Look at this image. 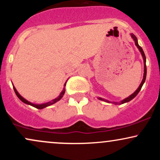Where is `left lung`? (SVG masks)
I'll return each mask as SVG.
<instances>
[{
    "instance_id": "1",
    "label": "left lung",
    "mask_w": 160,
    "mask_h": 160,
    "mask_svg": "<svg viewBox=\"0 0 160 160\" xmlns=\"http://www.w3.org/2000/svg\"><path fill=\"white\" fill-rule=\"evenodd\" d=\"M131 35H132V38H133V39H134V40H135V45H136L138 48L139 49V50H140V52H141V55H142V56H143V58H144V78H143V80H142V82H141V83L140 84V86H139V87L138 88V89H137V90L135 91V92L133 93V94H132L131 95H130L129 97H128V98H126V99H124L123 101H122V102H121V103H120V104H123V103H126V102H129V101H131L132 99H133L134 98H135V96H136V95H137L138 94V92H140V90H141V87H142L143 84H144V82H145V80H146V76H147L146 56H145V55H144V51H143L142 48H141V47H140V46L138 45V40H137V38H136V37H135V35H134L133 34H132ZM99 99H100V100H103V101H104V102H108V101H107V100H104V99H102V98H99Z\"/></svg>"
}]
</instances>
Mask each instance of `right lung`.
<instances>
[{"label": "right lung", "instance_id": "1", "mask_svg": "<svg viewBox=\"0 0 160 160\" xmlns=\"http://www.w3.org/2000/svg\"><path fill=\"white\" fill-rule=\"evenodd\" d=\"M13 89H14V91H15V93H16V95H17V97H18V98H19L20 99V100L22 101V102H24V103L27 104H29V105H32V106H33V107H34V108H38V109H43V108H46V107H47V106H49V105H51V104H52L56 103V102H58V101H59L60 99H61V98H62V96H63V95L65 94V89H64V90L62 92V93H61V94H60L59 96H58V97H57L56 98H55L54 100L52 101V102H48V103L43 104H32V103H31V102H28L27 100H25V98H22V97L21 95H20L19 94V92H18L16 91V88L14 87V86H13Z\"/></svg>", "mask_w": 160, "mask_h": 160}]
</instances>
